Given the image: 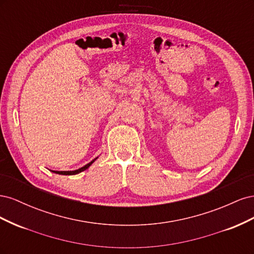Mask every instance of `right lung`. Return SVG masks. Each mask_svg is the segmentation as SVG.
<instances>
[{
	"mask_svg": "<svg viewBox=\"0 0 254 254\" xmlns=\"http://www.w3.org/2000/svg\"><path fill=\"white\" fill-rule=\"evenodd\" d=\"M96 159H94L93 161H91L90 163H88L87 165H84L83 167H81V168H78V170H76V171H71V172H57V171H53V173H56V174H58V175H76V174H79V173H81V172H83V171H86L87 168H89V166L94 162Z\"/></svg>",
	"mask_w": 254,
	"mask_h": 254,
	"instance_id": "obj_1",
	"label": "right lung"
}]
</instances>
